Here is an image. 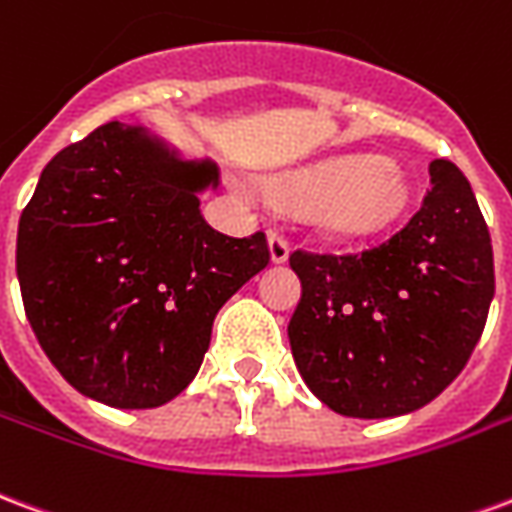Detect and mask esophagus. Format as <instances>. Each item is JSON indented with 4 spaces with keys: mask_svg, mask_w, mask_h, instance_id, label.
<instances>
[{
    "mask_svg": "<svg viewBox=\"0 0 512 512\" xmlns=\"http://www.w3.org/2000/svg\"><path fill=\"white\" fill-rule=\"evenodd\" d=\"M270 256L275 264H283V261L289 259V242L278 231H270Z\"/></svg>",
    "mask_w": 512,
    "mask_h": 512,
    "instance_id": "1",
    "label": "esophagus"
}]
</instances>
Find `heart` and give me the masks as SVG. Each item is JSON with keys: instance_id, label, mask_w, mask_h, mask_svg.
<instances>
[{"instance_id": "obj_1", "label": "heart", "mask_w": 512, "mask_h": 512, "mask_svg": "<svg viewBox=\"0 0 512 512\" xmlns=\"http://www.w3.org/2000/svg\"><path fill=\"white\" fill-rule=\"evenodd\" d=\"M283 196L308 201L311 226L333 240H365L395 226L409 207L412 185L382 155L354 152L294 171L278 182Z\"/></svg>"}]
</instances>
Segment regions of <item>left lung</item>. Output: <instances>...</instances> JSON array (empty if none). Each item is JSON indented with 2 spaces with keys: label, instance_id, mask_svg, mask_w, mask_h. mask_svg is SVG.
<instances>
[{
  "label": "left lung",
  "instance_id": "obj_1",
  "mask_svg": "<svg viewBox=\"0 0 512 512\" xmlns=\"http://www.w3.org/2000/svg\"><path fill=\"white\" fill-rule=\"evenodd\" d=\"M423 207L363 253L289 256V343L311 393L346 417L420 409L464 371L494 300V251L461 169L431 160Z\"/></svg>",
  "mask_w": 512,
  "mask_h": 512
}]
</instances>
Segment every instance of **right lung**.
<instances>
[{
    "mask_svg": "<svg viewBox=\"0 0 512 512\" xmlns=\"http://www.w3.org/2000/svg\"><path fill=\"white\" fill-rule=\"evenodd\" d=\"M212 160H182L144 128L108 122L57 152L21 212L26 319L59 374L114 409L177 398L231 294L270 264L267 237L201 218Z\"/></svg>",
    "mask_w": 512,
    "mask_h": 512,
    "instance_id": "obj_1",
    "label": "right lung"
}]
</instances>
